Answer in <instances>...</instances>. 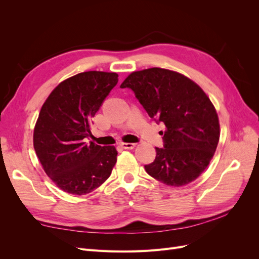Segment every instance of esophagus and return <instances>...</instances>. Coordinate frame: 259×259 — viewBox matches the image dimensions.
I'll use <instances>...</instances> for the list:
<instances>
[{"label": "esophagus", "mask_w": 259, "mask_h": 259, "mask_svg": "<svg viewBox=\"0 0 259 259\" xmlns=\"http://www.w3.org/2000/svg\"><path fill=\"white\" fill-rule=\"evenodd\" d=\"M120 146L122 148H124V149H128V150H130V149H134L136 144H133V143H121Z\"/></svg>", "instance_id": "esophagus-1"}]
</instances>
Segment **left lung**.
<instances>
[{"instance_id": "1", "label": "left lung", "mask_w": 259, "mask_h": 259, "mask_svg": "<svg viewBox=\"0 0 259 259\" xmlns=\"http://www.w3.org/2000/svg\"><path fill=\"white\" fill-rule=\"evenodd\" d=\"M121 88L134 91L149 116L166 126L164 148H155L147 173L171 187L197 179L213 159L221 136L216 109L205 92L186 75L162 68L132 72Z\"/></svg>"}]
</instances>
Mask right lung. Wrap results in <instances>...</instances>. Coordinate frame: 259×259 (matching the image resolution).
<instances>
[{"instance_id":"right-lung-1","label":"right lung","mask_w":259,"mask_h":259,"mask_svg":"<svg viewBox=\"0 0 259 259\" xmlns=\"http://www.w3.org/2000/svg\"><path fill=\"white\" fill-rule=\"evenodd\" d=\"M117 73L86 71L55 88L46 98L33 131L41 165L62 191L84 195L103 185L116 163L114 146L101 147L85 138L92 119L116 85Z\"/></svg>"}]
</instances>
